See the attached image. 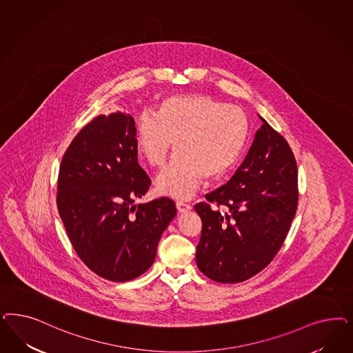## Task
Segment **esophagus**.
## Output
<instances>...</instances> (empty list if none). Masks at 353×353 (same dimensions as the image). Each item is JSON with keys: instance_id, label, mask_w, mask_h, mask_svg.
I'll list each match as a JSON object with an SVG mask.
<instances>
[{"instance_id": "esophagus-1", "label": "esophagus", "mask_w": 353, "mask_h": 353, "mask_svg": "<svg viewBox=\"0 0 353 353\" xmlns=\"http://www.w3.org/2000/svg\"><path fill=\"white\" fill-rule=\"evenodd\" d=\"M176 205V209H178V212L179 213H184V212H188L190 209H191V205L185 204V203H183V201H176L175 203Z\"/></svg>"}]
</instances>
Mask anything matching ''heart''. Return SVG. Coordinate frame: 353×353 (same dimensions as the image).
I'll return each mask as SVG.
<instances>
[{"label":"heart","instance_id":"b5f03b06","mask_svg":"<svg viewBox=\"0 0 353 353\" xmlns=\"http://www.w3.org/2000/svg\"><path fill=\"white\" fill-rule=\"evenodd\" d=\"M248 137L244 112L206 94H175L163 100L159 114L143 110L137 147L152 168H163L174 147L178 154L157 178L163 194L188 199L203 181L218 182L238 163Z\"/></svg>","mask_w":353,"mask_h":353}]
</instances>
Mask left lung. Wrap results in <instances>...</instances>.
Returning <instances> with one entry per match:
<instances>
[{
    "label": "left lung",
    "instance_id": "8db88e82",
    "mask_svg": "<svg viewBox=\"0 0 353 353\" xmlns=\"http://www.w3.org/2000/svg\"><path fill=\"white\" fill-rule=\"evenodd\" d=\"M261 121L235 175L206 194V203L194 205L203 222L197 268L219 283H239L263 270L281 250L296 214L295 156L285 137Z\"/></svg>",
    "mask_w": 353,
    "mask_h": 353
}]
</instances>
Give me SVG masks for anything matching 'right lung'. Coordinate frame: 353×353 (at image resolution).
I'll return each mask as SVG.
<instances>
[{
	"instance_id": "add662e5",
	"label": "right lung",
	"mask_w": 353,
	"mask_h": 353,
	"mask_svg": "<svg viewBox=\"0 0 353 353\" xmlns=\"http://www.w3.org/2000/svg\"><path fill=\"white\" fill-rule=\"evenodd\" d=\"M150 183L137 162L130 114L96 117L66 149L58 172V213L80 260L99 276L128 282L154 261L176 208L169 197L134 205Z\"/></svg>"
}]
</instances>
